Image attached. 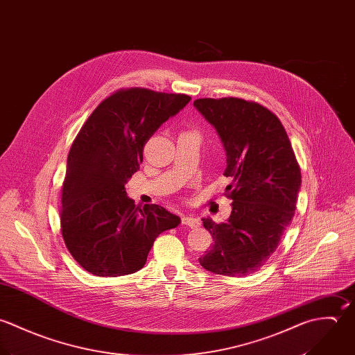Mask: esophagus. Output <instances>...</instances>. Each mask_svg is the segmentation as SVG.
<instances>
[{"label": "esophagus", "instance_id": "1", "mask_svg": "<svg viewBox=\"0 0 355 355\" xmlns=\"http://www.w3.org/2000/svg\"><path fill=\"white\" fill-rule=\"evenodd\" d=\"M181 223L182 225H187V226H189V227H198L199 225H200V222H199V219L196 218V216H193V215H184L182 218H181Z\"/></svg>", "mask_w": 355, "mask_h": 355}]
</instances>
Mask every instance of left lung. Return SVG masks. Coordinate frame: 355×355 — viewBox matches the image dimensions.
<instances>
[{"instance_id":"obj_1","label":"left lung","mask_w":355,"mask_h":355,"mask_svg":"<svg viewBox=\"0 0 355 355\" xmlns=\"http://www.w3.org/2000/svg\"><path fill=\"white\" fill-rule=\"evenodd\" d=\"M226 150V222L205 218L213 247L200 265L220 276H248L273 255L291 223L302 182L300 167L280 119L266 107L237 97L198 98Z\"/></svg>"}]
</instances>
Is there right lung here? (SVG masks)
<instances>
[{"instance_id":"right-lung-1","label":"right lung","mask_w":355,"mask_h":355,"mask_svg":"<svg viewBox=\"0 0 355 355\" xmlns=\"http://www.w3.org/2000/svg\"><path fill=\"white\" fill-rule=\"evenodd\" d=\"M191 97L145 87L104 98L72 142L62 187L60 227L72 258L98 277L140 270L155 239L180 218L157 205L140 207L125 184L137 171L146 141Z\"/></svg>"}]
</instances>
